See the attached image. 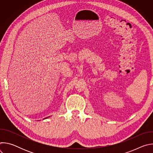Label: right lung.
Here are the masks:
<instances>
[{"label":"right lung","mask_w":153,"mask_h":153,"mask_svg":"<svg viewBox=\"0 0 153 153\" xmlns=\"http://www.w3.org/2000/svg\"><path fill=\"white\" fill-rule=\"evenodd\" d=\"M47 118H48V117H47ZM45 119H46V118H45Z\"/></svg>","instance_id":"right-lung-1"}]
</instances>
